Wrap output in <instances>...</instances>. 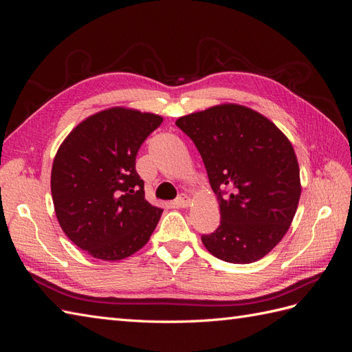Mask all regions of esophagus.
<instances>
[{"mask_svg": "<svg viewBox=\"0 0 352 352\" xmlns=\"http://www.w3.org/2000/svg\"><path fill=\"white\" fill-rule=\"evenodd\" d=\"M175 204H176L177 207H180V208H186V207H189V206H190V198H189L188 195L182 194V195L176 198Z\"/></svg>", "mask_w": 352, "mask_h": 352, "instance_id": "obj_1", "label": "esophagus"}]
</instances>
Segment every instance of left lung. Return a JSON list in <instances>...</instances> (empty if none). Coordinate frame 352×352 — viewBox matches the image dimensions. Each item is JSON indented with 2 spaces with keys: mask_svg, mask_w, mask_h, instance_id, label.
<instances>
[{
  "mask_svg": "<svg viewBox=\"0 0 352 352\" xmlns=\"http://www.w3.org/2000/svg\"><path fill=\"white\" fill-rule=\"evenodd\" d=\"M199 151L217 195L220 226L201 241L235 264L267 255L289 229L301 197L291 141L267 117L239 104H220L179 117Z\"/></svg>",
  "mask_w": 352,
  "mask_h": 352,
  "instance_id": "1",
  "label": "left lung"
}]
</instances>
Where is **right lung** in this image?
Here are the masks:
<instances>
[{
	"label": "right lung",
	"mask_w": 352,
	"mask_h": 352,
	"mask_svg": "<svg viewBox=\"0 0 352 352\" xmlns=\"http://www.w3.org/2000/svg\"><path fill=\"white\" fill-rule=\"evenodd\" d=\"M163 117L111 107L87 117L60 145L51 168L56 216L91 257L117 261L150 241L163 210L145 199L135 160Z\"/></svg>",
	"instance_id": "1"
}]
</instances>
